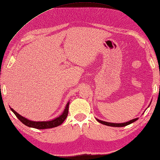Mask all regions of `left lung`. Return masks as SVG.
<instances>
[{"instance_id": "8db88e82", "label": "left lung", "mask_w": 160, "mask_h": 160, "mask_svg": "<svg viewBox=\"0 0 160 160\" xmlns=\"http://www.w3.org/2000/svg\"><path fill=\"white\" fill-rule=\"evenodd\" d=\"M137 120H138V118H134L133 120H129V121H128V122H123V123H112V122H108L102 121V120H98V119L97 118V121L98 122L102 124V125H107V126H110V127H125V126H127V125H130V124L133 123V122L136 121Z\"/></svg>"}]
</instances>
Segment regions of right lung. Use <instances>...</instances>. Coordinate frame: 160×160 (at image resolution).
<instances>
[{
    "instance_id": "right-lung-1",
    "label": "right lung",
    "mask_w": 160,
    "mask_h": 160,
    "mask_svg": "<svg viewBox=\"0 0 160 160\" xmlns=\"http://www.w3.org/2000/svg\"><path fill=\"white\" fill-rule=\"evenodd\" d=\"M69 103L70 102H68V103L66 104V108L64 110H63L62 115H60L59 117H57V118H55L54 120H48V121H38V122L32 121V120H28L27 118H24V117L20 115L18 113H17L15 110L13 109L12 108H10V109L13 112L14 114L16 115L17 118H18L20 121L24 124V125H25L27 127H32V128L38 129H44L53 128V127H58L59 125H62V124L63 122V121L66 120V117L68 116Z\"/></svg>"
}]
</instances>
